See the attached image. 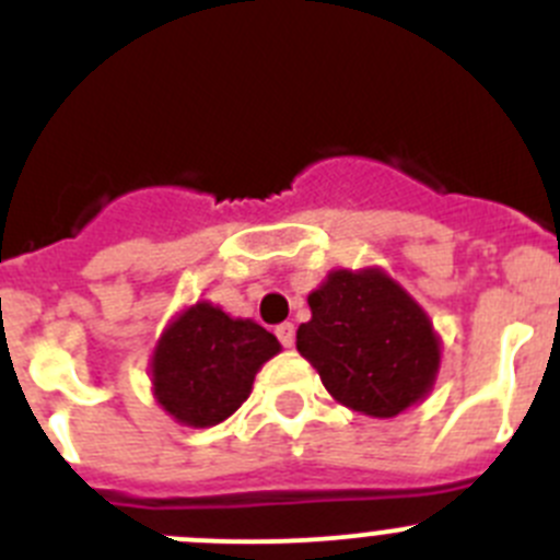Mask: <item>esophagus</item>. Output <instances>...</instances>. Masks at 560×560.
Returning <instances> with one entry per match:
<instances>
[{
    "label": "esophagus",
    "instance_id": "esophagus-1",
    "mask_svg": "<svg viewBox=\"0 0 560 560\" xmlns=\"http://www.w3.org/2000/svg\"><path fill=\"white\" fill-rule=\"evenodd\" d=\"M276 337H279V342L284 348H292L295 345V326L292 323H281V326H276Z\"/></svg>",
    "mask_w": 560,
    "mask_h": 560
}]
</instances>
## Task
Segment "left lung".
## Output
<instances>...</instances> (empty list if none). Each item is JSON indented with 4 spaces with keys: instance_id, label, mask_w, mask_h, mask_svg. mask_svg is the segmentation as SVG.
I'll return each mask as SVG.
<instances>
[{
    "instance_id": "1",
    "label": "left lung",
    "mask_w": 560,
    "mask_h": 560,
    "mask_svg": "<svg viewBox=\"0 0 560 560\" xmlns=\"http://www.w3.org/2000/svg\"><path fill=\"white\" fill-rule=\"evenodd\" d=\"M306 301L312 320L298 326L295 348L337 404L389 420L431 395L442 339L386 270H331Z\"/></svg>"
}]
</instances>
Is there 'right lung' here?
I'll return each mask as SVG.
<instances>
[{
	"label": "right lung",
	"mask_w": 560,
	"mask_h": 560,
	"mask_svg": "<svg viewBox=\"0 0 560 560\" xmlns=\"http://www.w3.org/2000/svg\"><path fill=\"white\" fill-rule=\"evenodd\" d=\"M279 351V339L259 323L196 301L176 312L156 339L151 392L182 425L212 428L245 404L256 373Z\"/></svg>",
	"instance_id": "1"
}]
</instances>
